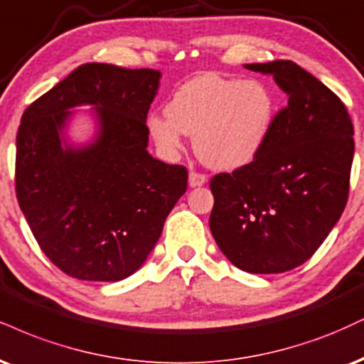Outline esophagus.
<instances>
[{"mask_svg":"<svg viewBox=\"0 0 364 364\" xmlns=\"http://www.w3.org/2000/svg\"><path fill=\"white\" fill-rule=\"evenodd\" d=\"M188 183H190L191 188H193V186H201V185H205V183H207V176H205V174L198 173V171H191Z\"/></svg>","mask_w":364,"mask_h":364,"instance_id":"obj_1","label":"esophagus"}]
</instances>
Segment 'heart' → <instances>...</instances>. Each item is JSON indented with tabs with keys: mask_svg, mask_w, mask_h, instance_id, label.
I'll return each mask as SVG.
<instances>
[{
	"mask_svg": "<svg viewBox=\"0 0 364 364\" xmlns=\"http://www.w3.org/2000/svg\"><path fill=\"white\" fill-rule=\"evenodd\" d=\"M164 115L149 118L152 139L166 154L183 149V134L195 135V151L213 169L247 164L264 142L273 98L257 81L207 74L188 81L171 96Z\"/></svg>",
	"mask_w": 364,
	"mask_h": 364,
	"instance_id": "b5f03b06",
	"label": "heart"
}]
</instances>
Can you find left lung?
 Returning <instances> with one entry per match:
<instances>
[{
	"mask_svg": "<svg viewBox=\"0 0 364 364\" xmlns=\"http://www.w3.org/2000/svg\"><path fill=\"white\" fill-rule=\"evenodd\" d=\"M288 95L249 164L210 179V230L227 259L247 273L304 264L343 215L354 127L339 96L291 60L246 64Z\"/></svg>",
	"mask_w": 364,
	"mask_h": 364,
	"instance_id": "obj_1",
	"label": "left lung"
}]
</instances>
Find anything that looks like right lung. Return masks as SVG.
I'll list each match as a JSON object with an SVG mask.
<instances>
[{"label": "right lung", "instance_id": "1", "mask_svg": "<svg viewBox=\"0 0 364 364\" xmlns=\"http://www.w3.org/2000/svg\"><path fill=\"white\" fill-rule=\"evenodd\" d=\"M154 69L87 63L35 100L16 134L15 190L33 237L69 277L118 282L135 273L186 191L185 166L147 152ZM95 104L99 137L62 147L67 110Z\"/></svg>", "mask_w": 364, "mask_h": 364}]
</instances>
